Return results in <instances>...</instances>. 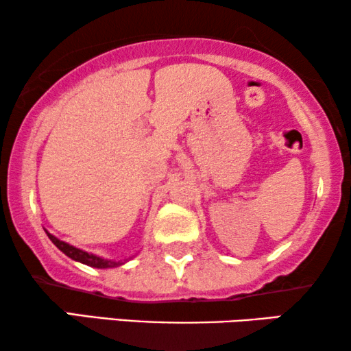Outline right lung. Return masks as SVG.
Wrapping results in <instances>:
<instances>
[{
    "label": "right lung",
    "instance_id": "add662e5",
    "mask_svg": "<svg viewBox=\"0 0 351 351\" xmlns=\"http://www.w3.org/2000/svg\"><path fill=\"white\" fill-rule=\"evenodd\" d=\"M47 237H49L51 241L54 243L56 246L59 247L60 251L65 254V256H69L70 258H73V261H76V262L84 263V265H89V267H94V268H110V267H118V265H121V263H123V262L107 261V258L97 257V256H94V254L81 251V249L75 247V246H70L69 243L60 241V239H57L56 237H52L51 233H47Z\"/></svg>",
    "mask_w": 351,
    "mask_h": 351
}]
</instances>
